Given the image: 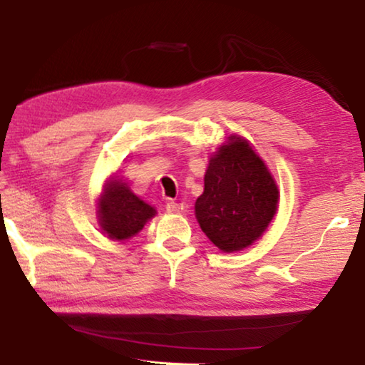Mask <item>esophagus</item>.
<instances>
[{
  "mask_svg": "<svg viewBox=\"0 0 365 365\" xmlns=\"http://www.w3.org/2000/svg\"><path fill=\"white\" fill-rule=\"evenodd\" d=\"M181 210H184V204H182V202L170 200L168 204H166V212H168V213H179Z\"/></svg>",
  "mask_w": 365,
  "mask_h": 365,
  "instance_id": "obj_1",
  "label": "esophagus"
}]
</instances>
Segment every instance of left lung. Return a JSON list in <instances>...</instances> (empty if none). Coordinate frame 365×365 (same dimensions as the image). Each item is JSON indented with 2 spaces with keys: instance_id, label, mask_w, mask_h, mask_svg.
<instances>
[{
  "instance_id": "1",
  "label": "left lung",
  "mask_w": 365,
  "mask_h": 365,
  "mask_svg": "<svg viewBox=\"0 0 365 365\" xmlns=\"http://www.w3.org/2000/svg\"><path fill=\"white\" fill-rule=\"evenodd\" d=\"M195 217L207 237L225 252L247 247L262 236L278 204L270 171L249 143L232 135L210 158Z\"/></svg>"
}]
</instances>
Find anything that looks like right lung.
Returning <instances> with one entry per match:
<instances>
[{"mask_svg": "<svg viewBox=\"0 0 365 365\" xmlns=\"http://www.w3.org/2000/svg\"><path fill=\"white\" fill-rule=\"evenodd\" d=\"M155 208L130 192L126 182L111 179L98 204V218L103 231L113 239H129L139 232Z\"/></svg>", "mask_w": 365, "mask_h": 365, "instance_id": "1", "label": "right lung"}]
</instances>
